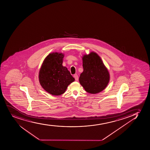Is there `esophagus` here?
Instances as JSON below:
<instances>
[{
  "label": "esophagus",
  "instance_id": "1",
  "mask_svg": "<svg viewBox=\"0 0 150 150\" xmlns=\"http://www.w3.org/2000/svg\"><path fill=\"white\" fill-rule=\"evenodd\" d=\"M74 77L75 78V80L77 81L78 80L79 78H78V76L77 74H74Z\"/></svg>",
  "mask_w": 150,
  "mask_h": 150
}]
</instances>
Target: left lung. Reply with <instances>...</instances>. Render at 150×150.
<instances>
[{
    "label": "left lung",
    "mask_w": 150,
    "mask_h": 150,
    "mask_svg": "<svg viewBox=\"0 0 150 150\" xmlns=\"http://www.w3.org/2000/svg\"><path fill=\"white\" fill-rule=\"evenodd\" d=\"M83 72L79 82L86 92L92 94L102 92L110 82V75L100 57L95 52L82 57Z\"/></svg>",
    "instance_id": "obj_1"
}]
</instances>
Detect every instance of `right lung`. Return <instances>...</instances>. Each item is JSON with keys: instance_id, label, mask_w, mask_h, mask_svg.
<instances>
[{"instance_id": "add662e5", "label": "right lung", "mask_w": 150, "mask_h": 150, "mask_svg": "<svg viewBox=\"0 0 150 150\" xmlns=\"http://www.w3.org/2000/svg\"><path fill=\"white\" fill-rule=\"evenodd\" d=\"M64 57L63 53H50L44 59L39 71L40 85L52 95L64 93L68 86L75 81L67 68L62 65Z\"/></svg>"}]
</instances>
